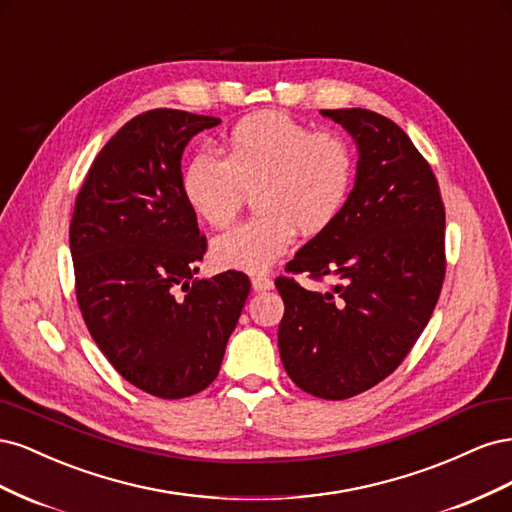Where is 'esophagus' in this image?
<instances>
[{
	"label": "esophagus",
	"instance_id": "obj_1",
	"mask_svg": "<svg viewBox=\"0 0 512 512\" xmlns=\"http://www.w3.org/2000/svg\"><path fill=\"white\" fill-rule=\"evenodd\" d=\"M252 288L256 292H265V290H271L273 288V282L269 280L267 275H254L252 277Z\"/></svg>",
	"mask_w": 512,
	"mask_h": 512
}]
</instances>
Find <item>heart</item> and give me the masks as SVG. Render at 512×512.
Listing matches in <instances>:
<instances>
[{"instance_id": "1", "label": "heart", "mask_w": 512, "mask_h": 512, "mask_svg": "<svg viewBox=\"0 0 512 512\" xmlns=\"http://www.w3.org/2000/svg\"><path fill=\"white\" fill-rule=\"evenodd\" d=\"M356 179V153L333 130L316 132L284 113L239 121L226 158L198 151L183 170L185 203L211 228L228 226L247 194L258 215L211 243L215 267L262 273L292 245L294 230L320 235L344 213Z\"/></svg>"}]
</instances>
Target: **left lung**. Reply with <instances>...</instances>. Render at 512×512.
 I'll use <instances>...</instances> for the list:
<instances>
[{
	"instance_id": "obj_1",
	"label": "left lung",
	"mask_w": 512,
	"mask_h": 512,
	"mask_svg": "<svg viewBox=\"0 0 512 512\" xmlns=\"http://www.w3.org/2000/svg\"><path fill=\"white\" fill-rule=\"evenodd\" d=\"M322 115L359 147L356 181L337 222L286 265L329 277L331 290L275 280L284 299L277 344L299 389L348 399L391 376L427 327L446 273V215L429 162L395 121L365 108Z\"/></svg>"
}]
</instances>
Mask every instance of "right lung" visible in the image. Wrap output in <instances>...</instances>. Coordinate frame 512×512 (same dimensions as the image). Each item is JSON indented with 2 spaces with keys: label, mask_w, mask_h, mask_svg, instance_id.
I'll return each instance as SVG.
<instances>
[{
  "label": "right lung",
  "mask_w": 512,
  "mask_h": 512,
  "mask_svg": "<svg viewBox=\"0 0 512 512\" xmlns=\"http://www.w3.org/2000/svg\"><path fill=\"white\" fill-rule=\"evenodd\" d=\"M218 117L153 108L130 119L91 164L70 222L83 320L121 378L160 399L215 380L250 280L226 271L189 282L207 237L181 188L190 138Z\"/></svg>",
  "instance_id": "right-lung-1"
}]
</instances>
